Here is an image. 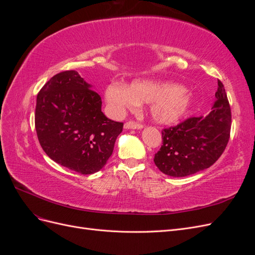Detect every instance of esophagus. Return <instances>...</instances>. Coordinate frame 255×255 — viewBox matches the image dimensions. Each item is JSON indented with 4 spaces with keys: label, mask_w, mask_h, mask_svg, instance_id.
I'll return each mask as SVG.
<instances>
[{
    "label": "esophagus",
    "mask_w": 255,
    "mask_h": 255,
    "mask_svg": "<svg viewBox=\"0 0 255 255\" xmlns=\"http://www.w3.org/2000/svg\"><path fill=\"white\" fill-rule=\"evenodd\" d=\"M125 128L128 129H139L142 128L143 126L139 122H135V121H128L125 123Z\"/></svg>",
    "instance_id": "1"
}]
</instances>
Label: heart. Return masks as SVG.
Segmentation results:
<instances>
[{
  "label": "heart",
  "mask_w": 255,
  "mask_h": 255,
  "mask_svg": "<svg viewBox=\"0 0 255 255\" xmlns=\"http://www.w3.org/2000/svg\"><path fill=\"white\" fill-rule=\"evenodd\" d=\"M105 98L115 114L133 110L139 102H150L152 118L163 125H173L185 117L194 102L190 92L167 82L150 80L134 81L129 86L112 83L106 88Z\"/></svg>",
  "instance_id": "obj_1"
}]
</instances>
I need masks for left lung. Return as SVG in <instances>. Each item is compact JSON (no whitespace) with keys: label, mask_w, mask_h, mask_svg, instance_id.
I'll return each instance as SVG.
<instances>
[{"label":"left lung","mask_w":255,"mask_h":255,"mask_svg":"<svg viewBox=\"0 0 255 255\" xmlns=\"http://www.w3.org/2000/svg\"><path fill=\"white\" fill-rule=\"evenodd\" d=\"M216 100L206 117H190L161 130V144L154 156L159 170L183 177L210 168L221 156L230 139L232 115L225 86L218 80Z\"/></svg>","instance_id":"8db88e82"}]
</instances>
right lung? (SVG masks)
Segmentation results:
<instances>
[{
    "instance_id": "obj_1",
    "label": "right lung",
    "mask_w": 255,
    "mask_h": 255,
    "mask_svg": "<svg viewBox=\"0 0 255 255\" xmlns=\"http://www.w3.org/2000/svg\"><path fill=\"white\" fill-rule=\"evenodd\" d=\"M74 70L57 73L37 95L35 128L47 155L81 174L102 169L123 123L102 113V100Z\"/></svg>"
}]
</instances>
